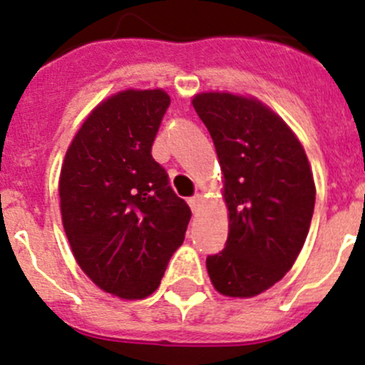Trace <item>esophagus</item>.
I'll use <instances>...</instances> for the list:
<instances>
[{"label": "esophagus", "instance_id": "obj_1", "mask_svg": "<svg viewBox=\"0 0 365 365\" xmlns=\"http://www.w3.org/2000/svg\"><path fill=\"white\" fill-rule=\"evenodd\" d=\"M187 202H190V207L193 209L195 212H197L198 209H200V204H202V202H204V195H200V193L195 195V197H191Z\"/></svg>", "mask_w": 365, "mask_h": 365}]
</instances>
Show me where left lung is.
I'll list each match as a JSON object with an SVG mask.
<instances>
[{
	"instance_id": "1",
	"label": "left lung",
	"mask_w": 365,
	"mask_h": 365,
	"mask_svg": "<svg viewBox=\"0 0 365 365\" xmlns=\"http://www.w3.org/2000/svg\"><path fill=\"white\" fill-rule=\"evenodd\" d=\"M191 104L215 143L229 211L225 248L205 261L209 279L223 297L254 298L282 280L304 248L312 168L293 129L257 97L198 92Z\"/></svg>"
}]
</instances>
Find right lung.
Wrapping results in <instances>:
<instances>
[{"instance_id":"obj_1","label":"right lung","mask_w":365,"mask_h":365,"mask_svg":"<svg viewBox=\"0 0 365 365\" xmlns=\"http://www.w3.org/2000/svg\"><path fill=\"white\" fill-rule=\"evenodd\" d=\"M168 104L163 88L106 97L61 163L60 211L72 255L99 289L122 300H142L160 287L191 218L150 154Z\"/></svg>"}]
</instances>
